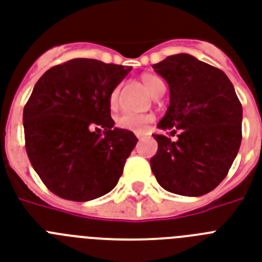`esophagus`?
Segmentation results:
<instances>
[{
  "label": "esophagus",
  "instance_id": "1",
  "mask_svg": "<svg viewBox=\"0 0 262 262\" xmlns=\"http://www.w3.org/2000/svg\"><path fill=\"white\" fill-rule=\"evenodd\" d=\"M136 137H137L138 140H141V138L144 137V135H142V133H140V132H136Z\"/></svg>",
  "mask_w": 262,
  "mask_h": 262
}]
</instances>
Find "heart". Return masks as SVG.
Instances as JSON below:
<instances>
[{
  "instance_id": "b5f03b06",
  "label": "heart",
  "mask_w": 262,
  "mask_h": 262,
  "mask_svg": "<svg viewBox=\"0 0 262 262\" xmlns=\"http://www.w3.org/2000/svg\"><path fill=\"white\" fill-rule=\"evenodd\" d=\"M141 82L152 97H157L161 91L165 90V83L155 74H144L141 76ZM118 97H120V86L114 87L109 95V105L112 109H114L118 103ZM150 122H152L150 116H148V114H135V113H124L116 121L117 126L121 127V129L135 132H142L146 127V125L150 124Z\"/></svg>"
}]
</instances>
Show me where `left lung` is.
Instances as JSON below:
<instances>
[{
    "mask_svg": "<svg viewBox=\"0 0 262 262\" xmlns=\"http://www.w3.org/2000/svg\"><path fill=\"white\" fill-rule=\"evenodd\" d=\"M155 71L169 86V106L159 129L179 132L172 141L153 135L157 153L150 168L164 190L201 196L230 169L242 140V106L226 74L188 54L168 56Z\"/></svg>",
    "mask_w": 262,
    "mask_h": 262,
    "instance_id": "obj_1",
    "label": "left lung"
}]
</instances>
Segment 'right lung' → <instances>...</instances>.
<instances>
[{"label": "right lung", "instance_id": "add662e5", "mask_svg": "<svg viewBox=\"0 0 262 262\" xmlns=\"http://www.w3.org/2000/svg\"><path fill=\"white\" fill-rule=\"evenodd\" d=\"M130 70L72 59L44 72L33 87L23 114L25 148L57 196L87 202L117 186L138 140L114 127L109 95Z\"/></svg>", "mask_w": 262, "mask_h": 262}]
</instances>
